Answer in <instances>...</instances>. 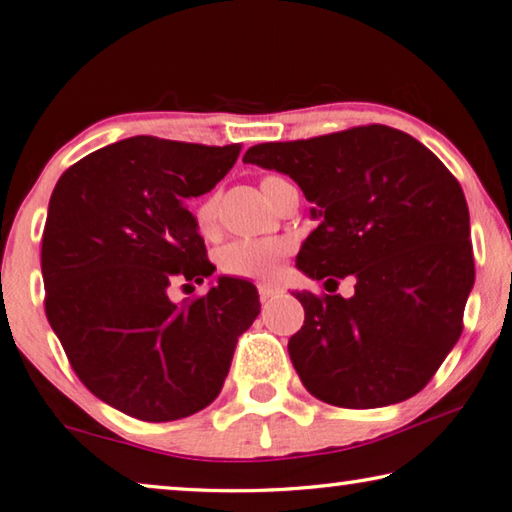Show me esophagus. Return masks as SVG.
I'll use <instances>...</instances> for the list:
<instances>
[{"label": "esophagus", "instance_id": "esophagus-1", "mask_svg": "<svg viewBox=\"0 0 512 512\" xmlns=\"http://www.w3.org/2000/svg\"><path fill=\"white\" fill-rule=\"evenodd\" d=\"M257 291H259V300L262 302H268L275 296V293H280V289L273 287V284H259Z\"/></svg>", "mask_w": 512, "mask_h": 512}]
</instances>
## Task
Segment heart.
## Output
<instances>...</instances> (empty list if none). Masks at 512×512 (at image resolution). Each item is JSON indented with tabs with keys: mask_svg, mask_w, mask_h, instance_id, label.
Returning <instances> with one entry per match:
<instances>
[{
	"mask_svg": "<svg viewBox=\"0 0 512 512\" xmlns=\"http://www.w3.org/2000/svg\"><path fill=\"white\" fill-rule=\"evenodd\" d=\"M291 183L280 176H264L262 187L264 196L273 201V196L280 192L282 187ZM194 221L201 235L212 237L216 232V223H219V194L210 192L198 201L194 210ZM291 241L282 237H268V239H235L228 246L219 250V268L223 275L241 277V280H271V277L280 271L282 259L289 255Z\"/></svg>",
	"mask_w": 512,
	"mask_h": 512,
	"instance_id": "obj_1",
	"label": "heart"
}]
</instances>
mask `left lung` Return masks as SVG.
<instances>
[{"instance_id": "obj_1", "label": "left lung", "mask_w": 512, "mask_h": 512, "mask_svg": "<svg viewBox=\"0 0 512 512\" xmlns=\"http://www.w3.org/2000/svg\"><path fill=\"white\" fill-rule=\"evenodd\" d=\"M244 162L287 173L318 207L300 271L336 289L354 277L352 298L296 293L305 325L289 354L307 391L341 409L420 393L463 332L474 284L470 212L454 173L384 124L257 144Z\"/></svg>"}]
</instances>
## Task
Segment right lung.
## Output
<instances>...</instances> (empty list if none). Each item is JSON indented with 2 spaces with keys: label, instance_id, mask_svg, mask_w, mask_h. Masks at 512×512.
Here are the masks:
<instances>
[{
  "label": "right lung",
  "instance_id": "right-lung-1",
  "mask_svg": "<svg viewBox=\"0 0 512 512\" xmlns=\"http://www.w3.org/2000/svg\"><path fill=\"white\" fill-rule=\"evenodd\" d=\"M239 151L137 135L85 155L51 194L40 253L47 320L83 386L137 420L212 404L259 314L257 289L235 277L169 300L171 287L214 273L185 203L214 189Z\"/></svg>",
  "mask_w": 512,
  "mask_h": 512
}]
</instances>
